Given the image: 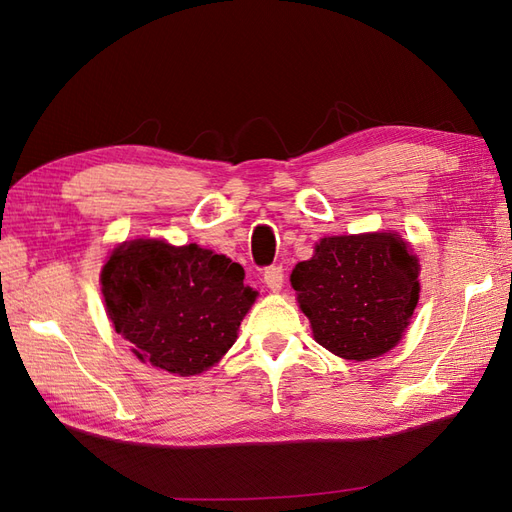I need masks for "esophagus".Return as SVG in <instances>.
<instances>
[{"label":"esophagus","mask_w":512,"mask_h":512,"mask_svg":"<svg viewBox=\"0 0 512 512\" xmlns=\"http://www.w3.org/2000/svg\"><path fill=\"white\" fill-rule=\"evenodd\" d=\"M265 284H267L273 292L282 290V286H284V269H282L280 265L267 267V269H265Z\"/></svg>","instance_id":"obj_1"}]
</instances>
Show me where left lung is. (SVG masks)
<instances>
[{
	"instance_id": "left-lung-1",
	"label": "left lung",
	"mask_w": 512,
	"mask_h": 512,
	"mask_svg": "<svg viewBox=\"0 0 512 512\" xmlns=\"http://www.w3.org/2000/svg\"><path fill=\"white\" fill-rule=\"evenodd\" d=\"M314 339L348 361L389 352L418 303V260L395 232L324 237L290 275Z\"/></svg>"
}]
</instances>
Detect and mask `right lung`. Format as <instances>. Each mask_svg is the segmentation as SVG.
Listing matches in <instances>:
<instances>
[{"label":"right lung","instance_id":"obj_1","mask_svg":"<svg viewBox=\"0 0 512 512\" xmlns=\"http://www.w3.org/2000/svg\"><path fill=\"white\" fill-rule=\"evenodd\" d=\"M239 262L196 243L156 239L119 245L102 269V294L117 333L143 363L196 376L235 344L256 299Z\"/></svg>","mask_w":512,"mask_h":512}]
</instances>
